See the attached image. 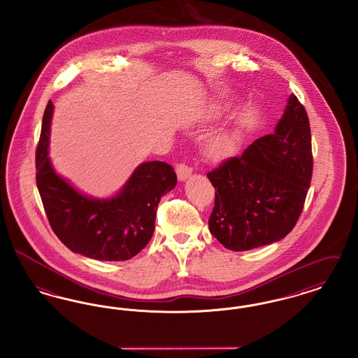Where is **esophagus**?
I'll list each match as a JSON object with an SVG mask.
<instances>
[{"instance_id":"1","label":"esophagus","mask_w":358,"mask_h":358,"mask_svg":"<svg viewBox=\"0 0 358 358\" xmlns=\"http://www.w3.org/2000/svg\"><path fill=\"white\" fill-rule=\"evenodd\" d=\"M192 171H193V169L190 166L185 165V164H180V165L176 166V173H177V177H178L180 181L187 180L190 177Z\"/></svg>"}]
</instances>
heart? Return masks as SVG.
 I'll use <instances>...</instances> for the list:
<instances>
[{"mask_svg":"<svg viewBox=\"0 0 358 358\" xmlns=\"http://www.w3.org/2000/svg\"><path fill=\"white\" fill-rule=\"evenodd\" d=\"M235 143V136L228 131L215 133L205 141V154L212 158L217 159L222 155L228 153Z\"/></svg>","mask_w":358,"mask_h":358,"instance_id":"1","label":"heart"}]
</instances>
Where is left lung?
<instances>
[{"label":"left lung","instance_id":"obj_1","mask_svg":"<svg viewBox=\"0 0 358 358\" xmlns=\"http://www.w3.org/2000/svg\"><path fill=\"white\" fill-rule=\"evenodd\" d=\"M311 173L310 123L291 94L273 134L206 174L216 190L210 234L236 252L286 238L302 213Z\"/></svg>","mask_w":358,"mask_h":358}]
</instances>
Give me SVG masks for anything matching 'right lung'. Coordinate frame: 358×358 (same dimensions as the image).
I'll return each instance as SVG.
<instances>
[{
	"mask_svg": "<svg viewBox=\"0 0 358 358\" xmlns=\"http://www.w3.org/2000/svg\"><path fill=\"white\" fill-rule=\"evenodd\" d=\"M52 114L50 102L36 150V184L55 235L72 252L90 259H131L153 236L157 208L161 197L177 185L176 173L166 162H143L115 196H87L52 166L48 155Z\"/></svg>",
	"mask_w": 358,
	"mask_h": 358,
	"instance_id": "1",
	"label": "right lung"
}]
</instances>
